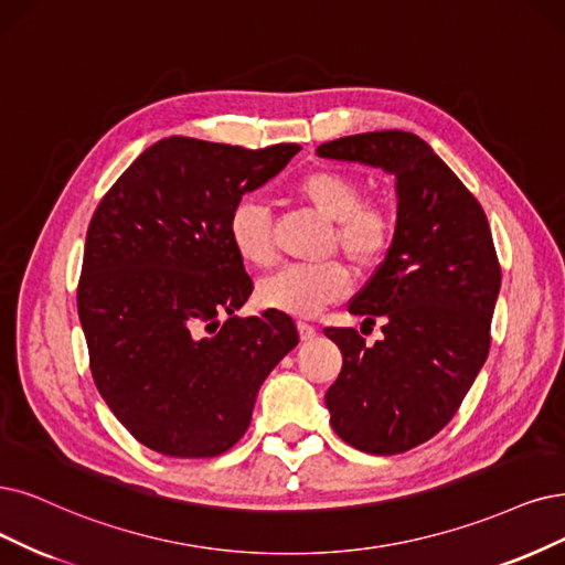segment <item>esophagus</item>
I'll use <instances>...</instances> for the list:
<instances>
[{
	"instance_id": "obj_1",
	"label": "esophagus",
	"mask_w": 565,
	"mask_h": 565,
	"mask_svg": "<svg viewBox=\"0 0 565 565\" xmlns=\"http://www.w3.org/2000/svg\"><path fill=\"white\" fill-rule=\"evenodd\" d=\"M298 332H300V340H302V342H309V340L317 338V328L305 323V321L298 323Z\"/></svg>"
}]
</instances>
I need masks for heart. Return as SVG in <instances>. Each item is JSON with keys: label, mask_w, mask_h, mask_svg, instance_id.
Listing matches in <instances>:
<instances>
[{"label": "heart", "mask_w": 565, "mask_h": 565, "mask_svg": "<svg viewBox=\"0 0 565 565\" xmlns=\"http://www.w3.org/2000/svg\"><path fill=\"white\" fill-rule=\"evenodd\" d=\"M296 198L326 221H332V246L349 265L365 275L377 267L393 246V209L380 200H363V185L340 170H315L294 185ZM230 244L248 265L269 267L277 258L269 209L242 200L227 218ZM349 290V275L340 263L319 267H284L258 284V302L290 317H315Z\"/></svg>", "instance_id": "1"}]
</instances>
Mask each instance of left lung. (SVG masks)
<instances>
[{"instance_id": "obj_1", "label": "left lung", "mask_w": 565, "mask_h": 565, "mask_svg": "<svg viewBox=\"0 0 565 565\" xmlns=\"http://www.w3.org/2000/svg\"><path fill=\"white\" fill-rule=\"evenodd\" d=\"M330 160L395 177L398 230L384 263L349 311L382 321L365 344L353 328H326L342 372L326 393L330 426L367 454L424 445L461 407L491 347L500 265L482 204L412 132L382 130L321 143Z\"/></svg>"}]
</instances>
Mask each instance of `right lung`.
Returning <instances> with one entry per match:
<instances>
[{
	"mask_svg": "<svg viewBox=\"0 0 565 565\" xmlns=\"http://www.w3.org/2000/svg\"><path fill=\"white\" fill-rule=\"evenodd\" d=\"M298 151L167 137L97 204L78 319L99 395L143 447L174 458L227 451L250 424L260 384L300 342L284 311L235 317L254 281L227 235L242 195Z\"/></svg>",
	"mask_w": 565,
	"mask_h": 565,
	"instance_id": "right-lung-1",
	"label": "right lung"
}]
</instances>
